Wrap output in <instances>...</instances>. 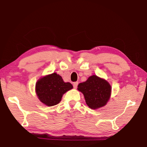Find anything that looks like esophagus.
Instances as JSON below:
<instances>
[{"label": "esophagus", "instance_id": "esophagus-1", "mask_svg": "<svg viewBox=\"0 0 147 147\" xmlns=\"http://www.w3.org/2000/svg\"><path fill=\"white\" fill-rule=\"evenodd\" d=\"M78 82H74V83H73V87H74V88L76 89V88H77V86H78Z\"/></svg>", "mask_w": 147, "mask_h": 147}]
</instances>
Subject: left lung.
I'll list each match as a JSON object with an SVG mask.
<instances>
[{"label": "left lung", "instance_id": "obj_1", "mask_svg": "<svg viewBox=\"0 0 147 147\" xmlns=\"http://www.w3.org/2000/svg\"><path fill=\"white\" fill-rule=\"evenodd\" d=\"M77 89L83 93L87 105L93 109L105 106L111 93L110 84L96 75L89 76L86 82L80 83Z\"/></svg>", "mask_w": 147, "mask_h": 147}]
</instances>
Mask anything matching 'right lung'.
<instances>
[{"instance_id": "obj_1", "label": "right lung", "mask_w": 147, "mask_h": 147, "mask_svg": "<svg viewBox=\"0 0 147 147\" xmlns=\"http://www.w3.org/2000/svg\"><path fill=\"white\" fill-rule=\"evenodd\" d=\"M73 88L71 83L65 82L56 73L41 77L36 84L37 96L42 103L48 106L59 103L63 94Z\"/></svg>"}]
</instances>
